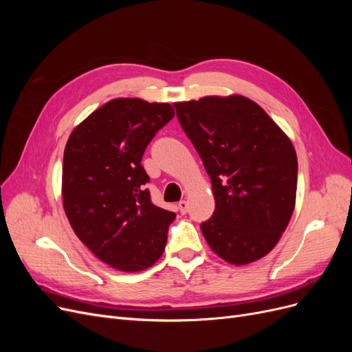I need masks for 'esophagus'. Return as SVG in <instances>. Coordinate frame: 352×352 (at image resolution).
Here are the masks:
<instances>
[{
	"label": "esophagus",
	"instance_id": "obj_1",
	"mask_svg": "<svg viewBox=\"0 0 352 352\" xmlns=\"http://www.w3.org/2000/svg\"><path fill=\"white\" fill-rule=\"evenodd\" d=\"M177 208H179L180 212H182V214H186V212H188V202L186 201H180L179 204H177Z\"/></svg>",
	"mask_w": 352,
	"mask_h": 352
}]
</instances>
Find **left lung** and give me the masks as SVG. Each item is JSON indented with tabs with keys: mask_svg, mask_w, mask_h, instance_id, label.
Masks as SVG:
<instances>
[{
	"mask_svg": "<svg viewBox=\"0 0 352 352\" xmlns=\"http://www.w3.org/2000/svg\"><path fill=\"white\" fill-rule=\"evenodd\" d=\"M175 109L211 179L216 210L201 225L210 248L235 265L263 258L295 208L298 160L291 140L242 95H208L175 102Z\"/></svg>",
	"mask_w": 352,
	"mask_h": 352,
	"instance_id": "obj_1",
	"label": "left lung"
}]
</instances>
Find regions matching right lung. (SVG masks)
I'll return each mask as SVG.
<instances>
[{
  "label": "right lung",
  "instance_id": "add662e5",
  "mask_svg": "<svg viewBox=\"0 0 352 352\" xmlns=\"http://www.w3.org/2000/svg\"><path fill=\"white\" fill-rule=\"evenodd\" d=\"M167 102L116 98L70 133L63 158V207L76 236L110 267L141 272L162 257L175 212L151 202L141 160L173 119Z\"/></svg>",
  "mask_w": 352,
  "mask_h": 352
}]
</instances>
